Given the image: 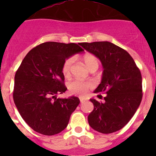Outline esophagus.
<instances>
[{
  "label": "esophagus",
  "instance_id": "esophagus-1",
  "mask_svg": "<svg viewBox=\"0 0 156 156\" xmlns=\"http://www.w3.org/2000/svg\"><path fill=\"white\" fill-rule=\"evenodd\" d=\"M85 101V100H83V99H80V102L81 103H83Z\"/></svg>",
  "mask_w": 156,
  "mask_h": 156
}]
</instances>
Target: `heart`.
I'll return each instance as SVG.
<instances>
[{
	"instance_id": "b5f03b06",
	"label": "heart",
	"mask_w": 156,
	"mask_h": 156,
	"mask_svg": "<svg viewBox=\"0 0 156 156\" xmlns=\"http://www.w3.org/2000/svg\"><path fill=\"white\" fill-rule=\"evenodd\" d=\"M83 61L85 66L89 69H92L94 66L98 67V59L97 57L91 55V54H86L83 57ZM74 62L73 58H68L65 60L62 66V72L64 76L68 77L71 73V69L73 63ZM93 83L90 81H81V80H72L68 83V89L70 94L78 96H85L87 91L90 89L93 88Z\"/></svg>"
}]
</instances>
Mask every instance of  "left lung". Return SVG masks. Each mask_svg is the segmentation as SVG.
Returning a JSON list of instances; mask_svg holds the SVG:
<instances>
[{"label": "left lung", "instance_id": "left-lung-1", "mask_svg": "<svg viewBox=\"0 0 156 156\" xmlns=\"http://www.w3.org/2000/svg\"><path fill=\"white\" fill-rule=\"evenodd\" d=\"M85 50L100 59L102 79L94 93L106 94L105 101L90 99L94 110L89 125L101 133H111L127 124L142 99V77L126 51L108 41L80 43ZM101 96V95H98Z\"/></svg>", "mask_w": 156, "mask_h": 156}]
</instances>
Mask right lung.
<instances>
[{"instance_id":"1","label":"right lung","mask_w":156,"mask_h":156,"mask_svg":"<svg viewBox=\"0 0 156 156\" xmlns=\"http://www.w3.org/2000/svg\"><path fill=\"white\" fill-rule=\"evenodd\" d=\"M83 51L74 43L45 42L23 58L15 76L13 99L22 118L34 131L51 136L67 126L80 99L57 98L67 90L62 66L66 58Z\"/></svg>"}]
</instances>
